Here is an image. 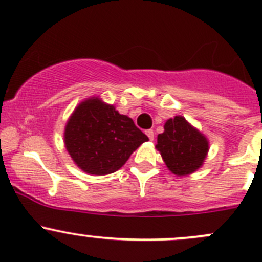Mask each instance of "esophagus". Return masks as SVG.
I'll return each instance as SVG.
<instances>
[{"label": "esophagus", "mask_w": 262, "mask_h": 262, "mask_svg": "<svg viewBox=\"0 0 262 262\" xmlns=\"http://www.w3.org/2000/svg\"><path fill=\"white\" fill-rule=\"evenodd\" d=\"M146 135H147V137L150 139V141H154V137H155V134L152 130H147L146 131Z\"/></svg>", "instance_id": "34e87169"}]
</instances>
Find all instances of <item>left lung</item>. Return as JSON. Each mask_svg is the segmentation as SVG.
I'll return each instance as SVG.
<instances>
[{
  "mask_svg": "<svg viewBox=\"0 0 262 262\" xmlns=\"http://www.w3.org/2000/svg\"><path fill=\"white\" fill-rule=\"evenodd\" d=\"M164 128L157 136L156 148L168 170L177 176L190 175L199 170L209 151L206 137L182 116L168 119Z\"/></svg>",
  "mask_w": 262,
  "mask_h": 262,
  "instance_id": "obj_1",
  "label": "left lung"
}]
</instances>
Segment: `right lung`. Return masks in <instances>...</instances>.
<instances>
[{
    "mask_svg": "<svg viewBox=\"0 0 262 262\" xmlns=\"http://www.w3.org/2000/svg\"><path fill=\"white\" fill-rule=\"evenodd\" d=\"M148 137L112 105L91 97L81 102L64 127V146L82 171L108 175L125 165Z\"/></svg>",
    "mask_w": 262,
    "mask_h": 262,
    "instance_id": "obj_1",
    "label": "right lung"
}]
</instances>
